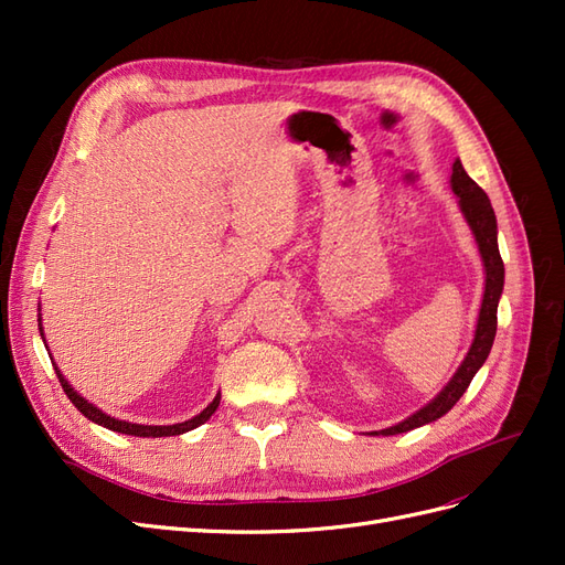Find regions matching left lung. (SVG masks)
Segmentation results:
<instances>
[{
	"mask_svg": "<svg viewBox=\"0 0 565 565\" xmlns=\"http://www.w3.org/2000/svg\"><path fill=\"white\" fill-rule=\"evenodd\" d=\"M450 188L457 195V204L461 214H465L467 224L476 237L478 252H481V262L486 270V287H483V299H481V309H478V320H476V330L471 347L465 355V361L459 363L450 382L443 386L436 396L419 407L417 413L405 417L403 422L388 426V429L382 431H370V436H396L419 429L424 424H431L440 419L446 413H450L452 405L465 396V391L469 388L473 374L483 367L486 358L492 349L494 332H498V303L504 289V264L500 256L498 247V218H494L492 204L486 195V191L478 185L461 167L459 158L452 162V177H450Z\"/></svg>",
	"mask_w": 565,
	"mask_h": 565,
	"instance_id": "obj_1",
	"label": "left lung"
}]
</instances>
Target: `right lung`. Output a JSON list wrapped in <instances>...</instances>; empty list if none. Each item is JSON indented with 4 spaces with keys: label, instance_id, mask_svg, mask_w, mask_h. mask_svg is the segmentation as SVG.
<instances>
[{
    "label": "right lung",
    "instance_id": "1",
    "mask_svg": "<svg viewBox=\"0 0 565 565\" xmlns=\"http://www.w3.org/2000/svg\"><path fill=\"white\" fill-rule=\"evenodd\" d=\"M38 322H40V334H42V339H44V330H42V313L38 316ZM44 347H46V339H44ZM46 351H49V347H46ZM51 363H54V358H51ZM54 370H56V374H58V382H61V386H63V391H65V396L73 401V405L79 409V413L87 417V419H92L94 424H98V426H104V429H110V431H117V434H125V436H139V438H164V436H181V434H185V431H191V429H198L200 424H204L207 422L214 413H216V407H218V401H221V393H216L214 396V401L202 409L200 415H195V417H191V419H185V422H179V424H134V422H125V419H115V417H110V415H106L104 409L100 407H96L94 403H89L87 398L84 396H79V393L71 386V382H67L65 377H63V372L58 370V365L54 363Z\"/></svg>",
    "mask_w": 565,
    "mask_h": 565
}]
</instances>
